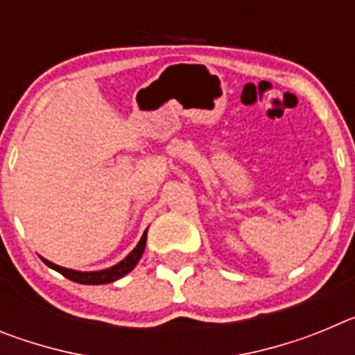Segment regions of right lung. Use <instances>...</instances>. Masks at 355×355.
Instances as JSON below:
<instances>
[{
    "instance_id": "1",
    "label": "right lung",
    "mask_w": 355,
    "mask_h": 355,
    "mask_svg": "<svg viewBox=\"0 0 355 355\" xmlns=\"http://www.w3.org/2000/svg\"><path fill=\"white\" fill-rule=\"evenodd\" d=\"M146 241H147V229L146 233L142 234L140 241L137 243L133 250L128 254L126 258L119 261L117 265L110 266V268H105V270H94V272H80V270H72V268H65V266L60 265H55V263L48 261L46 258H40L49 268L56 270L58 274H62L64 277L71 279L74 283H80V284H108V283H114L117 279L124 277L126 274H130L133 270L137 263L140 261L142 258L144 250H146Z\"/></svg>"
}]
</instances>
